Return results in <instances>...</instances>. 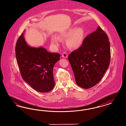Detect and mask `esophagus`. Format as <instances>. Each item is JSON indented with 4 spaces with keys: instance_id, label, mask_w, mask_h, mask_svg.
Returning a JSON list of instances; mask_svg holds the SVG:
<instances>
[{
    "instance_id": "obj_1",
    "label": "esophagus",
    "mask_w": 126,
    "mask_h": 126,
    "mask_svg": "<svg viewBox=\"0 0 126 126\" xmlns=\"http://www.w3.org/2000/svg\"><path fill=\"white\" fill-rule=\"evenodd\" d=\"M67 53H66L65 52H63V53H62V57H63V58H67Z\"/></svg>"
}]
</instances>
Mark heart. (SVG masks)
Instances as JSON below:
<instances>
[{
	"label": "heart",
	"mask_w": 126,
	"mask_h": 126,
	"mask_svg": "<svg viewBox=\"0 0 126 126\" xmlns=\"http://www.w3.org/2000/svg\"><path fill=\"white\" fill-rule=\"evenodd\" d=\"M84 31L82 29L74 28L64 32L61 34L62 37L68 38L66 44L69 48H77L82 44L83 40ZM52 43L57 45L60 41V38L57 36H53L51 38Z\"/></svg>",
	"instance_id": "heart-1"
}]
</instances>
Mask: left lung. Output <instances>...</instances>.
<instances>
[{
	"label": "left lung",
	"instance_id": "1",
	"mask_svg": "<svg viewBox=\"0 0 126 126\" xmlns=\"http://www.w3.org/2000/svg\"><path fill=\"white\" fill-rule=\"evenodd\" d=\"M68 59L78 86L84 89L94 86L110 65V49L107 35L98 26L84 38L80 47L69 55Z\"/></svg>",
	"mask_w": 126,
	"mask_h": 126
}]
</instances>
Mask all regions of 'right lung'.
Masks as SVG:
<instances>
[{
    "instance_id": "add662e5",
    "label": "right lung",
    "mask_w": 126,
    "mask_h": 126,
    "mask_svg": "<svg viewBox=\"0 0 126 126\" xmlns=\"http://www.w3.org/2000/svg\"><path fill=\"white\" fill-rule=\"evenodd\" d=\"M23 32L15 48L21 76L33 89L41 93L49 92L55 85L53 68L60 54L48 52L42 47H30L24 40Z\"/></svg>"
}]
</instances>
